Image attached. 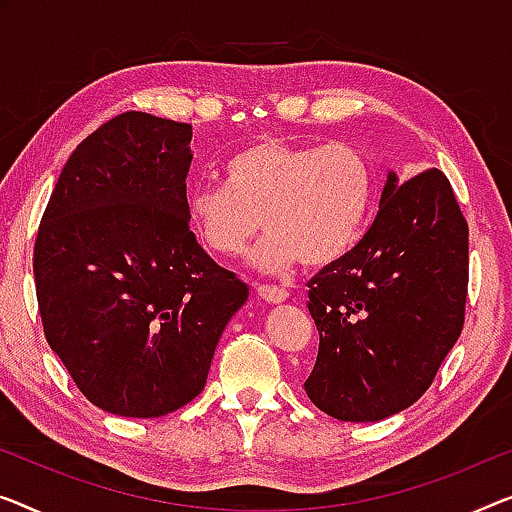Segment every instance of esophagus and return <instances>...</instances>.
<instances>
[{"mask_svg":"<svg viewBox=\"0 0 512 512\" xmlns=\"http://www.w3.org/2000/svg\"><path fill=\"white\" fill-rule=\"evenodd\" d=\"M257 294H259V299H264L266 303H282V301H287V296H289L287 289L276 287V285H259Z\"/></svg>","mask_w":512,"mask_h":512,"instance_id":"1","label":"esophagus"}]
</instances>
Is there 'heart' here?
<instances>
[{"mask_svg":"<svg viewBox=\"0 0 512 512\" xmlns=\"http://www.w3.org/2000/svg\"><path fill=\"white\" fill-rule=\"evenodd\" d=\"M223 181L190 190L188 223L223 257L241 255L264 225L253 255L264 271L335 262L356 243L372 197L368 158L345 142L259 140L227 160Z\"/></svg>","mask_w":512,"mask_h":512,"instance_id":"heart-1","label":"heart"}]
</instances>
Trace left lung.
I'll use <instances>...</instances> for the list:
<instances>
[{"label": "left lung", "mask_w": 512, "mask_h": 512, "mask_svg": "<svg viewBox=\"0 0 512 512\" xmlns=\"http://www.w3.org/2000/svg\"><path fill=\"white\" fill-rule=\"evenodd\" d=\"M467 285L469 225L451 181L437 167L404 183L388 172L370 230L308 282L312 404L349 423L411 407L460 338Z\"/></svg>", "instance_id": "1"}]
</instances>
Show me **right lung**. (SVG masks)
Masks as SVG:
<instances>
[{
    "label": "right lung",
    "instance_id": "add662e5",
    "mask_svg": "<svg viewBox=\"0 0 512 512\" xmlns=\"http://www.w3.org/2000/svg\"><path fill=\"white\" fill-rule=\"evenodd\" d=\"M193 128L124 112L78 144L34 246L45 340L82 395L158 418L202 393L248 285L190 232Z\"/></svg>",
    "mask_w": 512,
    "mask_h": 512
}]
</instances>
